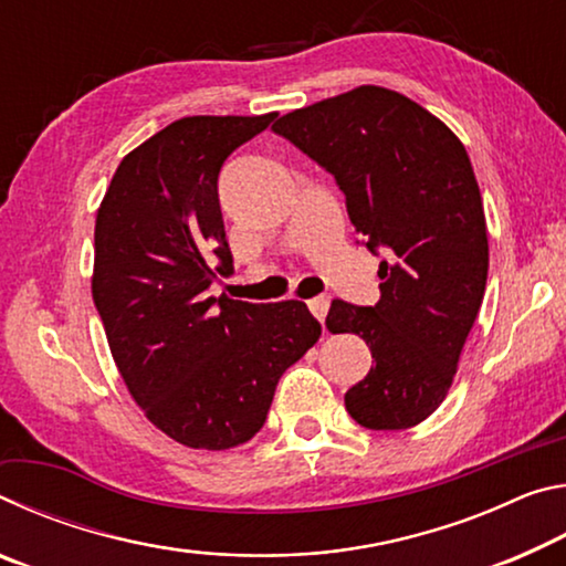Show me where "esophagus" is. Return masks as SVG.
<instances>
[{
  "label": "esophagus",
  "mask_w": 566,
  "mask_h": 566,
  "mask_svg": "<svg viewBox=\"0 0 566 566\" xmlns=\"http://www.w3.org/2000/svg\"><path fill=\"white\" fill-rule=\"evenodd\" d=\"M306 306H310V312L314 314V317L324 322V317H327V312H329V300L327 296H314V300L306 302Z\"/></svg>",
  "instance_id": "1"
}]
</instances>
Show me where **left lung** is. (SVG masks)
I'll use <instances>...</instances> for the list:
<instances>
[{
    "label": "left lung",
    "mask_w": 566,
    "mask_h": 566,
    "mask_svg": "<svg viewBox=\"0 0 566 566\" xmlns=\"http://www.w3.org/2000/svg\"><path fill=\"white\" fill-rule=\"evenodd\" d=\"M332 171L379 264L375 306L334 300L332 334H359L375 357L344 395L367 429H409L442 405L484 300L490 242L472 161L457 134L395 90L361 84L274 124Z\"/></svg>",
    "instance_id": "left-lung-1"
}]
</instances>
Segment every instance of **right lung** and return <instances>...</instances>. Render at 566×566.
Wrapping results in <instances>:
<instances>
[{"instance_id":"right-lung-1","label":"right lung","mask_w":566,"mask_h":566,"mask_svg":"<svg viewBox=\"0 0 566 566\" xmlns=\"http://www.w3.org/2000/svg\"><path fill=\"white\" fill-rule=\"evenodd\" d=\"M276 112L181 117L119 161L94 224L92 296L145 417L191 449L260 432L276 381L322 337L304 302L209 296L232 272L217 177Z\"/></svg>"}]
</instances>
